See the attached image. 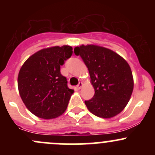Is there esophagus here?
I'll return each instance as SVG.
<instances>
[{
	"mask_svg": "<svg viewBox=\"0 0 155 155\" xmlns=\"http://www.w3.org/2000/svg\"><path fill=\"white\" fill-rule=\"evenodd\" d=\"M82 85H83V83H82V82H79V83L78 84V85H77V88L78 89H81V88H82Z\"/></svg>",
	"mask_w": 155,
	"mask_h": 155,
	"instance_id": "1",
	"label": "esophagus"
}]
</instances>
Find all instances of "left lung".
<instances>
[{"instance_id":"8db88e82","label":"left lung","mask_w":155,"mask_h":155,"mask_svg":"<svg viewBox=\"0 0 155 155\" xmlns=\"http://www.w3.org/2000/svg\"><path fill=\"white\" fill-rule=\"evenodd\" d=\"M74 53L80 55L88 69L95 91L93 97L85 101L88 110L104 118L119 114L129 102L134 89L127 62L115 51L95 45L76 46Z\"/></svg>"}]
</instances>
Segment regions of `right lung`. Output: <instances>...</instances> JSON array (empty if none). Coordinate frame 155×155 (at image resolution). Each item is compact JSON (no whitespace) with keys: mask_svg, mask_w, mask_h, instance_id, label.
I'll use <instances>...</instances> for the list:
<instances>
[{"mask_svg":"<svg viewBox=\"0 0 155 155\" xmlns=\"http://www.w3.org/2000/svg\"><path fill=\"white\" fill-rule=\"evenodd\" d=\"M72 54L70 46L43 48L21 66L18 76V91L25 105L36 116L51 119L67 109L74 91L68 87L61 66Z\"/></svg>","mask_w":155,"mask_h":155,"instance_id":"1","label":"right lung"}]
</instances>
